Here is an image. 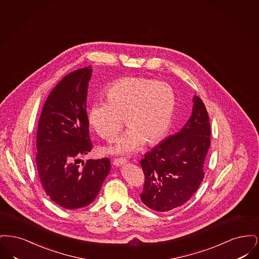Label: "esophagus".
<instances>
[{
	"mask_svg": "<svg viewBox=\"0 0 259 259\" xmlns=\"http://www.w3.org/2000/svg\"><path fill=\"white\" fill-rule=\"evenodd\" d=\"M125 163H127V160H126L125 158H115L114 160L112 161V164H113L115 167L122 166Z\"/></svg>",
	"mask_w": 259,
	"mask_h": 259,
	"instance_id": "esophagus-1",
	"label": "esophagus"
}]
</instances>
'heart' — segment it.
<instances>
[{"label": "heart", "mask_w": 259, "mask_h": 259, "mask_svg": "<svg viewBox=\"0 0 259 259\" xmlns=\"http://www.w3.org/2000/svg\"><path fill=\"white\" fill-rule=\"evenodd\" d=\"M107 101L93 103L87 121L97 135L111 141L122 128H129L106 151L131 154L143 147L156 145L166 136L176 109V94L170 84L148 77H123L105 88Z\"/></svg>", "instance_id": "heart-1"}]
</instances>
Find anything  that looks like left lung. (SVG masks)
Here are the masks:
<instances>
[{"instance_id": "1", "label": "left lung", "mask_w": 259, "mask_h": 259, "mask_svg": "<svg viewBox=\"0 0 259 259\" xmlns=\"http://www.w3.org/2000/svg\"><path fill=\"white\" fill-rule=\"evenodd\" d=\"M209 136L208 111L195 95L192 113L182 130L163 140L141 160L145 184L140 197L147 207L168 211L192 197L204 178Z\"/></svg>"}]
</instances>
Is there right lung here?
Here are the masks:
<instances>
[{
  "label": "right lung",
  "mask_w": 259,
  "mask_h": 259,
  "mask_svg": "<svg viewBox=\"0 0 259 259\" xmlns=\"http://www.w3.org/2000/svg\"><path fill=\"white\" fill-rule=\"evenodd\" d=\"M91 74L92 68L85 67L65 75L50 92L38 120V178L47 195L65 209L92 203L111 171L107 157L77 164L92 149L87 111Z\"/></svg>",
  "instance_id": "1"
}]
</instances>
